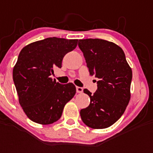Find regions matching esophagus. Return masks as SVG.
Returning <instances> with one entry per match:
<instances>
[{
	"label": "esophagus",
	"instance_id": "1",
	"mask_svg": "<svg viewBox=\"0 0 153 153\" xmlns=\"http://www.w3.org/2000/svg\"><path fill=\"white\" fill-rule=\"evenodd\" d=\"M76 91L77 93H82L83 91V89L82 87H79V86H76Z\"/></svg>",
	"mask_w": 153,
	"mask_h": 153
}]
</instances>
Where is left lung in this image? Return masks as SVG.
<instances>
[{
    "label": "left lung",
    "mask_w": 153,
    "mask_h": 153,
    "mask_svg": "<svg viewBox=\"0 0 153 153\" xmlns=\"http://www.w3.org/2000/svg\"><path fill=\"white\" fill-rule=\"evenodd\" d=\"M79 47L83 53L90 74L99 79L98 90L91 94V103L81 109L80 116L90 128H105L124 114L130 100L132 69L123 50L113 42L101 39H80Z\"/></svg>",
    "instance_id": "obj_1"
}]
</instances>
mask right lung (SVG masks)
I'll use <instances>...</instances> for the list:
<instances>
[{"label": "right lung", "instance_id": "1", "mask_svg": "<svg viewBox=\"0 0 153 153\" xmlns=\"http://www.w3.org/2000/svg\"><path fill=\"white\" fill-rule=\"evenodd\" d=\"M77 44L78 39L51 37L27 44L20 51L13 67V82L20 105L32 121L41 125L57 121L76 93L74 84L61 85L51 75L54 68L62 67L64 55Z\"/></svg>", "mask_w": 153, "mask_h": 153}]
</instances>
